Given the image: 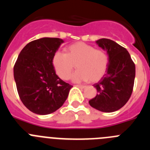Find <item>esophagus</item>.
Wrapping results in <instances>:
<instances>
[{"mask_svg":"<svg viewBox=\"0 0 150 150\" xmlns=\"http://www.w3.org/2000/svg\"><path fill=\"white\" fill-rule=\"evenodd\" d=\"M77 86L80 88H86V86H83V85H77Z\"/></svg>","mask_w":150,"mask_h":150,"instance_id":"obj_1","label":"esophagus"}]
</instances>
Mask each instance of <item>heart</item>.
Masks as SVG:
<instances>
[{"mask_svg":"<svg viewBox=\"0 0 150 150\" xmlns=\"http://www.w3.org/2000/svg\"><path fill=\"white\" fill-rule=\"evenodd\" d=\"M52 64L58 76L63 79L70 78L75 64L77 71L72 75L76 83L90 80L95 83L105 74L109 65V58L104 50L83 42H77L68 46L67 54L55 52L52 57Z\"/></svg>","mask_w":150,"mask_h":150,"instance_id":"obj_1","label":"heart"}]
</instances>
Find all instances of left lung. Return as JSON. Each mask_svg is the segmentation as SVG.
I'll return each instance as SVG.
<instances>
[{
	"label": "left lung",
	"mask_w": 150,
	"mask_h": 150,
	"mask_svg": "<svg viewBox=\"0 0 150 150\" xmlns=\"http://www.w3.org/2000/svg\"><path fill=\"white\" fill-rule=\"evenodd\" d=\"M107 51L109 65L107 74L94 86L98 94L88 101L90 106L104 112L120 110L129 100L133 91L135 64L126 49L110 39L96 40Z\"/></svg>",
	"instance_id": "obj_1"
}]
</instances>
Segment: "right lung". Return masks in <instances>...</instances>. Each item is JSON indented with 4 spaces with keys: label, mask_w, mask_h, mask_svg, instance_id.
Here are the masks:
<instances>
[{
    "label": "right lung",
    "mask_w": 150,
    "mask_h": 150,
    "mask_svg": "<svg viewBox=\"0 0 150 150\" xmlns=\"http://www.w3.org/2000/svg\"><path fill=\"white\" fill-rule=\"evenodd\" d=\"M63 43L55 38L31 41L22 49L14 65L19 98L36 114H50L59 109L73 87L57 76L52 64L53 55Z\"/></svg>",
    "instance_id": "obj_1"
}]
</instances>
